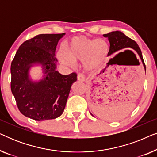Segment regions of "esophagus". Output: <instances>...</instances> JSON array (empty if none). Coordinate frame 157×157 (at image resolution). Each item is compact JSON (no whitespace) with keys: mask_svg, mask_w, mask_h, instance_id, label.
<instances>
[{"mask_svg":"<svg viewBox=\"0 0 157 157\" xmlns=\"http://www.w3.org/2000/svg\"><path fill=\"white\" fill-rule=\"evenodd\" d=\"M77 79H78V81H81V82H83V81H85V80H86L85 76L81 74H78V76H77Z\"/></svg>","mask_w":157,"mask_h":157,"instance_id":"esophagus-1","label":"esophagus"}]
</instances>
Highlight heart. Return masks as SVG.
<instances>
[{"instance_id": "b5f03b06", "label": "heart", "mask_w": 157, "mask_h": 157, "mask_svg": "<svg viewBox=\"0 0 157 157\" xmlns=\"http://www.w3.org/2000/svg\"><path fill=\"white\" fill-rule=\"evenodd\" d=\"M109 51L107 42L104 39H89L74 37L67 44V50L60 48L56 56L61 63L74 66L77 60H83L85 69L93 71L99 68L106 61Z\"/></svg>"}]
</instances>
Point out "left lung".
<instances>
[{
    "instance_id": "8db88e82",
    "label": "left lung",
    "mask_w": 157,
    "mask_h": 157,
    "mask_svg": "<svg viewBox=\"0 0 157 157\" xmlns=\"http://www.w3.org/2000/svg\"><path fill=\"white\" fill-rule=\"evenodd\" d=\"M104 36L106 38H108L109 41L110 43V48H109L108 56L112 55L114 53L124 50V49L129 48L131 50H126L124 52L119 53V55L124 54V53H129V54L132 55L133 56L136 57V56H137L138 55L139 58H140L141 62H142L146 73V66L144 64V61L141 49L139 47L138 44L134 40L128 38V36H126L121 31H119L110 32L109 33L104 34Z\"/></svg>"
}]
</instances>
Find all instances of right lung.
<instances>
[{
	"label": "right lung",
	"mask_w": 157,
	"mask_h": 157,
	"mask_svg": "<svg viewBox=\"0 0 157 157\" xmlns=\"http://www.w3.org/2000/svg\"><path fill=\"white\" fill-rule=\"evenodd\" d=\"M66 33L40 34L23 43L10 66V88L21 113L36 121L56 119L63 113L76 73L63 75L56 71L58 43ZM35 66L42 77L33 80L29 71Z\"/></svg>",
	"instance_id": "right-lung-1"
}]
</instances>
